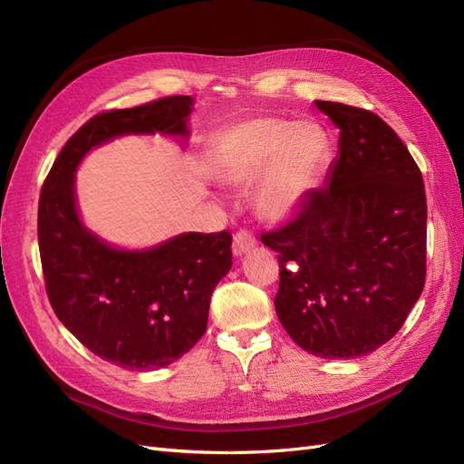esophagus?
<instances>
[{
  "instance_id": "obj_1",
  "label": "esophagus",
  "mask_w": 464,
  "mask_h": 464,
  "mask_svg": "<svg viewBox=\"0 0 464 464\" xmlns=\"http://www.w3.org/2000/svg\"><path fill=\"white\" fill-rule=\"evenodd\" d=\"M256 244H257V242H256L254 234H249V232H246V230H240V232H237V234L234 236L232 254H234L236 257H242V256L249 254V251L256 247Z\"/></svg>"
}]
</instances>
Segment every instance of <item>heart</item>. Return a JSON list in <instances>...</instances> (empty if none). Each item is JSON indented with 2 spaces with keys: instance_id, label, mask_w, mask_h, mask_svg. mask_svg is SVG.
<instances>
[{
  "instance_id": "1",
  "label": "heart",
  "mask_w": 464,
  "mask_h": 464,
  "mask_svg": "<svg viewBox=\"0 0 464 464\" xmlns=\"http://www.w3.org/2000/svg\"><path fill=\"white\" fill-rule=\"evenodd\" d=\"M327 154V133L314 121L251 118L218 135L213 174L230 189H244L257 179V215L266 222H283L312 193Z\"/></svg>"
}]
</instances>
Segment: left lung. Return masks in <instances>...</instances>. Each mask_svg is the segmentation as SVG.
I'll return each mask as SVG.
<instances>
[{
    "instance_id": "1",
    "label": "left lung",
    "mask_w": 464,
    "mask_h": 464,
    "mask_svg": "<svg viewBox=\"0 0 464 464\" xmlns=\"http://www.w3.org/2000/svg\"><path fill=\"white\" fill-rule=\"evenodd\" d=\"M339 130L325 186L261 242L278 254L275 310L305 353L366 356L402 327L426 280V191L409 149L373 111L315 101Z\"/></svg>"
}]
</instances>
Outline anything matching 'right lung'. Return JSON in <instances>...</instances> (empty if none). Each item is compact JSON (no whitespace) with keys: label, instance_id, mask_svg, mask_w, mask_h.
<instances>
[{"label":"right lung","instance_id":"right-lung-1","mask_svg":"<svg viewBox=\"0 0 464 464\" xmlns=\"http://www.w3.org/2000/svg\"><path fill=\"white\" fill-rule=\"evenodd\" d=\"M193 104L191 96H168L94 116L42 186L38 246L53 312L92 354L125 370L170 366L201 339L210 294L232 266V237L184 232L141 249L110 244L81 218L75 172L92 149L125 135L188 145Z\"/></svg>","mask_w":464,"mask_h":464}]
</instances>
